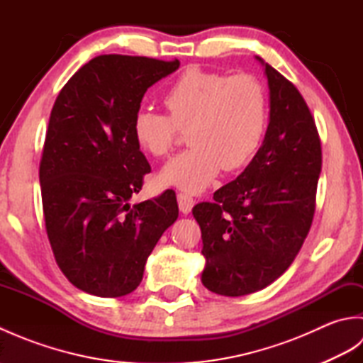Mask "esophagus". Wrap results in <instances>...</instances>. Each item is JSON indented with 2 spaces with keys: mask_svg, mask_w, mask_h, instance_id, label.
Masks as SVG:
<instances>
[{
  "mask_svg": "<svg viewBox=\"0 0 363 363\" xmlns=\"http://www.w3.org/2000/svg\"><path fill=\"white\" fill-rule=\"evenodd\" d=\"M177 204H179V211L187 215L191 212V207H194L195 201L187 194H177Z\"/></svg>",
  "mask_w": 363,
  "mask_h": 363,
  "instance_id": "1",
  "label": "esophagus"
}]
</instances>
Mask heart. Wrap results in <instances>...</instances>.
I'll return each instance as SVG.
<instances>
[{
	"instance_id": "heart-1",
	"label": "heart",
	"mask_w": 363,
	"mask_h": 363,
	"mask_svg": "<svg viewBox=\"0 0 363 363\" xmlns=\"http://www.w3.org/2000/svg\"><path fill=\"white\" fill-rule=\"evenodd\" d=\"M169 115L140 111L134 118L137 145L154 157H164L189 130L187 151L162 168L164 186L198 194L221 169L234 172L254 157L264 140L269 99L264 82L251 74H225L191 67L164 94Z\"/></svg>"
}]
</instances>
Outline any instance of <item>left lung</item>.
Masks as SVG:
<instances>
[{"mask_svg": "<svg viewBox=\"0 0 363 363\" xmlns=\"http://www.w3.org/2000/svg\"><path fill=\"white\" fill-rule=\"evenodd\" d=\"M269 123L262 146L237 179L194 207L201 228L206 289L243 296L274 282L303 246L315 213L321 143L298 89L265 64Z\"/></svg>", "mask_w": 363, "mask_h": 363, "instance_id": "obj_1", "label": "left lung"}]
</instances>
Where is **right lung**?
<instances>
[{"label":"right lung","mask_w":363,"mask_h":363,"mask_svg":"<svg viewBox=\"0 0 363 363\" xmlns=\"http://www.w3.org/2000/svg\"><path fill=\"white\" fill-rule=\"evenodd\" d=\"M177 68V59L103 54L72 76L52 106L38 169L46 234L67 279L90 295L134 291L179 215L173 190L129 204L151 172L134 118L145 91Z\"/></svg>","instance_id":"obj_1"}]
</instances>
